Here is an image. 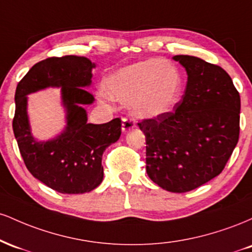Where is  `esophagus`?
Returning a JSON list of instances; mask_svg holds the SVG:
<instances>
[{"label": "esophagus", "instance_id": "esophagus-1", "mask_svg": "<svg viewBox=\"0 0 252 252\" xmlns=\"http://www.w3.org/2000/svg\"><path fill=\"white\" fill-rule=\"evenodd\" d=\"M135 126V123L132 120H129V118H123L122 120V131L126 132L129 131L130 129H132Z\"/></svg>", "mask_w": 252, "mask_h": 252}]
</instances>
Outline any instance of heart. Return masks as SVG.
<instances>
[{"label": "heart", "instance_id": "heart-1", "mask_svg": "<svg viewBox=\"0 0 252 252\" xmlns=\"http://www.w3.org/2000/svg\"><path fill=\"white\" fill-rule=\"evenodd\" d=\"M104 94L116 102L129 103L135 117L154 118L179 102L182 77L175 65L150 58L112 73L104 84Z\"/></svg>", "mask_w": 252, "mask_h": 252}]
</instances>
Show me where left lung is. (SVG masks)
Wrapping results in <instances>:
<instances>
[{
    "instance_id": "left-lung-1",
    "label": "left lung",
    "mask_w": 252,
    "mask_h": 252,
    "mask_svg": "<svg viewBox=\"0 0 252 252\" xmlns=\"http://www.w3.org/2000/svg\"><path fill=\"white\" fill-rule=\"evenodd\" d=\"M187 85L173 111L137 123L146 136L147 174L161 189L185 193L219 175L239 138L241 97L220 66L175 56Z\"/></svg>"
}]
</instances>
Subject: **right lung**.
Returning <instances> with one entry per match:
<instances>
[{"label": "right lung", "instance_id": "add662e5", "mask_svg": "<svg viewBox=\"0 0 252 252\" xmlns=\"http://www.w3.org/2000/svg\"><path fill=\"white\" fill-rule=\"evenodd\" d=\"M94 63L85 57L48 58L35 63L20 80L15 92L14 135L31 174L63 194L91 192L103 181L102 156L121 136V120L88 123L84 106L94 98L85 88L92 83ZM47 87H62L66 126L48 141L31 135L27 114V94Z\"/></svg>", "mask_w": 252, "mask_h": 252}]
</instances>
